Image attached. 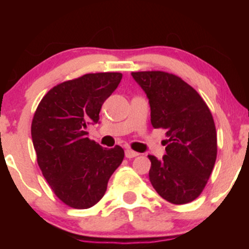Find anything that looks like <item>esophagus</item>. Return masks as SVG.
Wrapping results in <instances>:
<instances>
[{
  "instance_id": "esophagus-1",
  "label": "esophagus",
  "mask_w": 249,
  "mask_h": 249,
  "mask_svg": "<svg viewBox=\"0 0 249 249\" xmlns=\"http://www.w3.org/2000/svg\"><path fill=\"white\" fill-rule=\"evenodd\" d=\"M137 156H139V153L134 152V151H132V150L125 151V157H126V158H134V157H137Z\"/></svg>"
}]
</instances>
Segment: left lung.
<instances>
[{"label":"left lung","instance_id":"1","mask_svg":"<svg viewBox=\"0 0 249 249\" xmlns=\"http://www.w3.org/2000/svg\"><path fill=\"white\" fill-rule=\"evenodd\" d=\"M131 75L146 93L152 126L166 131V154L161 160L148 156L151 184L171 204H188L204 191L215 164L218 145L212 113L201 96L173 73Z\"/></svg>","mask_w":249,"mask_h":249}]
</instances>
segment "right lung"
Here are the masks:
<instances>
[{"instance_id": "right-lung-1", "label": "right lung", "mask_w": 249, "mask_h": 249, "mask_svg": "<svg viewBox=\"0 0 249 249\" xmlns=\"http://www.w3.org/2000/svg\"><path fill=\"white\" fill-rule=\"evenodd\" d=\"M121 72H98L63 82L39 102L31 138L43 177L57 198L85 210L103 198L107 182L124 159L118 145L104 148L88 138L98 123L103 103L121 83Z\"/></svg>"}]
</instances>
